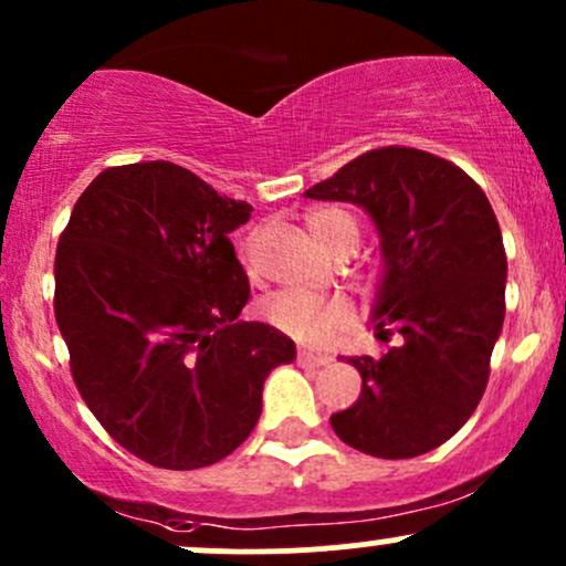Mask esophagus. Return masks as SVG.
I'll return each instance as SVG.
<instances>
[{
    "mask_svg": "<svg viewBox=\"0 0 566 566\" xmlns=\"http://www.w3.org/2000/svg\"><path fill=\"white\" fill-rule=\"evenodd\" d=\"M331 363V357L327 354H312L306 349L297 352V365H303V368H322V365Z\"/></svg>",
    "mask_w": 566,
    "mask_h": 566,
    "instance_id": "obj_1",
    "label": "esophagus"
}]
</instances>
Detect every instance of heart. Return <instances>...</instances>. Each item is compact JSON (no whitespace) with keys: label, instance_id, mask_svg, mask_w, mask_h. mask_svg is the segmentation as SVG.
Listing matches in <instances>:
<instances>
[{"label":"heart","instance_id":"1","mask_svg":"<svg viewBox=\"0 0 566 566\" xmlns=\"http://www.w3.org/2000/svg\"><path fill=\"white\" fill-rule=\"evenodd\" d=\"M308 228L327 252L354 247L359 241V220L344 207H322L308 214ZM265 319L276 331L293 335L306 344H325L333 333L349 325L352 312L344 301L314 297L306 293H276L263 306Z\"/></svg>","mask_w":566,"mask_h":566}]
</instances>
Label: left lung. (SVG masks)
Here are the masks:
<instances>
[{"label":"left lung","instance_id":"left-lung-1","mask_svg":"<svg viewBox=\"0 0 566 566\" xmlns=\"http://www.w3.org/2000/svg\"><path fill=\"white\" fill-rule=\"evenodd\" d=\"M363 207L381 239L374 325L400 335L381 357H352L363 392L331 416L352 449L411 459L473 416L505 319L507 258L492 203L451 160L378 147L303 192Z\"/></svg>","mask_w":566,"mask_h":566}]
</instances>
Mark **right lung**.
<instances>
[{
    "label": "right lung",
    "mask_w": 566,
    "mask_h": 566,
    "mask_svg": "<svg viewBox=\"0 0 566 566\" xmlns=\"http://www.w3.org/2000/svg\"><path fill=\"white\" fill-rule=\"evenodd\" d=\"M247 201L169 160L104 169L55 250V322L98 424L155 468L196 470L239 449L263 384L295 344L241 322L250 279L231 235Z\"/></svg>",
    "instance_id": "add662e5"
}]
</instances>
